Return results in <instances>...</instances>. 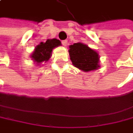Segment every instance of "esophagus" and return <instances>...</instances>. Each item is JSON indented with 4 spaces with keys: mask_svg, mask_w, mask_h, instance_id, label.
Here are the masks:
<instances>
[{
    "mask_svg": "<svg viewBox=\"0 0 133 133\" xmlns=\"http://www.w3.org/2000/svg\"><path fill=\"white\" fill-rule=\"evenodd\" d=\"M62 44H63V46H66L68 45V41L67 40H64V41H62Z\"/></svg>",
    "mask_w": 133,
    "mask_h": 133,
    "instance_id": "esophagus-1",
    "label": "esophagus"
}]
</instances>
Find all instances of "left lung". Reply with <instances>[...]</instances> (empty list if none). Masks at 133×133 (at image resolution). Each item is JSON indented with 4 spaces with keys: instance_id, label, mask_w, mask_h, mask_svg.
Returning a JSON list of instances; mask_svg holds the SVG:
<instances>
[{
    "instance_id": "left-lung-1",
    "label": "left lung",
    "mask_w": 133,
    "mask_h": 133,
    "mask_svg": "<svg viewBox=\"0 0 133 133\" xmlns=\"http://www.w3.org/2000/svg\"><path fill=\"white\" fill-rule=\"evenodd\" d=\"M69 52L73 64L81 70L88 72L100 67L99 55L85 44L78 42L71 45Z\"/></svg>"
}]
</instances>
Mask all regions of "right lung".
I'll return each mask as SVG.
<instances>
[{
    "instance_id": "add662e5",
    "label": "right lung",
    "mask_w": 133,
    "mask_h": 133,
    "mask_svg": "<svg viewBox=\"0 0 133 133\" xmlns=\"http://www.w3.org/2000/svg\"><path fill=\"white\" fill-rule=\"evenodd\" d=\"M60 45V42L57 39H48L46 42H41L40 45L36 46L31 57L34 61H37V63L47 61L50 57L52 49Z\"/></svg>"
}]
</instances>
